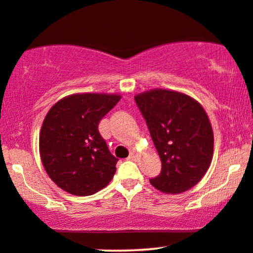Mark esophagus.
<instances>
[{"mask_svg": "<svg viewBox=\"0 0 253 253\" xmlns=\"http://www.w3.org/2000/svg\"><path fill=\"white\" fill-rule=\"evenodd\" d=\"M128 159H129V160H135V159H136V154L134 153V152H132V153L129 154Z\"/></svg>", "mask_w": 253, "mask_h": 253, "instance_id": "34e87169", "label": "esophagus"}]
</instances>
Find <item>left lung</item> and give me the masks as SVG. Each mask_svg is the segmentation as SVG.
I'll list each match as a JSON object with an SVG mask.
<instances>
[{"instance_id":"obj_1","label":"left lung","mask_w":253,"mask_h":253,"mask_svg":"<svg viewBox=\"0 0 253 253\" xmlns=\"http://www.w3.org/2000/svg\"><path fill=\"white\" fill-rule=\"evenodd\" d=\"M161 160L160 174L150 179L165 193L190 190L205 175L213 156L208 114L186 94L152 89L134 97Z\"/></svg>"}]
</instances>
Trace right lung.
I'll return each instance as SVG.
<instances>
[{
    "label": "right lung",
    "instance_id": "obj_1",
    "mask_svg": "<svg viewBox=\"0 0 253 253\" xmlns=\"http://www.w3.org/2000/svg\"><path fill=\"white\" fill-rule=\"evenodd\" d=\"M120 97L74 94L56 102L45 115L40 133V156L51 180L66 192L90 196L113 179L118 159L97 127Z\"/></svg>",
    "mask_w": 253,
    "mask_h": 253
}]
</instances>
